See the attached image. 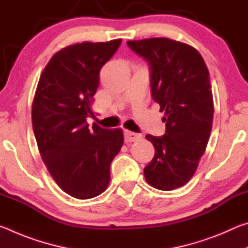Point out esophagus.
Listing matches in <instances>:
<instances>
[{
    "mask_svg": "<svg viewBox=\"0 0 248 248\" xmlns=\"http://www.w3.org/2000/svg\"><path fill=\"white\" fill-rule=\"evenodd\" d=\"M141 138V134L129 131V130H124V141L125 142H134L139 140Z\"/></svg>",
    "mask_w": 248,
    "mask_h": 248,
    "instance_id": "obj_1",
    "label": "esophagus"
}]
</instances>
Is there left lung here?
<instances>
[{
	"mask_svg": "<svg viewBox=\"0 0 248 248\" xmlns=\"http://www.w3.org/2000/svg\"><path fill=\"white\" fill-rule=\"evenodd\" d=\"M127 45L148 62L151 94L166 123L164 136H145L155 149L144 167L145 179L156 189H175L195 174L211 133L215 109L209 71L201 54L179 41L150 38Z\"/></svg>",
	"mask_w": 248,
	"mask_h": 248,
	"instance_id": "8db88e82",
	"label": "left lung"
}]
</instances>
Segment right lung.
Segmentation results:
<instances>
[{
    "label": "right lung",
    "mask_w": 248,
    "mask_h": 248,
    "mask_svg": "<svg viewBox=\"0 0 248 248\" xmlns=\"http://www.w3.org/2000/svg\"><path fill=\"white\" fill-rule=\"evenodd\" d=\"M121 39L63 48L40 75L32 103V129L44 163L66 194L90 199L106 189L110 164L124 144L121 129L92 128L87 117L99 85V72Z\"/></svg>",
    "instance_id": "1"
}]
</instances>
